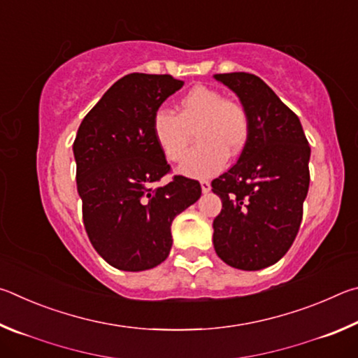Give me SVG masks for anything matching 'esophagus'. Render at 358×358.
I'll list each match as a JSON object with an SVG mask.
<instances>
[{
	"label": "esophagus",
	"instance_id": "obj_1",
	"mask_svg": "<svg viewBox=\"0 0 358 358\" xmlns=\"http://www.w3.org/2000/svg\"><path fill=\"white\" fill-rule=\"evenodd\" d=\"M201 187H202V192L203 194H207V192L211 191V185H210V181H207V180H202L201 181Z\"/></svg>",
	"mask_w": 358,
	"mask_h": 358
}]
</instances>
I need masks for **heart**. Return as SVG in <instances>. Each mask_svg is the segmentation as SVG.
Segmentation results:
<instances>
[{
  "mask_svg": "<svg viewBox=\"0 0 358 358\" xmlns=\"http://www.w3.org/2000/svg\"><path fill=\"white\" fill-rule=\"evenodd\" d=\"M151 131L157 147L169 161L183 159L192 141L199 143L185 158L178 172L191 178H208L222 171L227 155H238L250 138V117L237 101L224 99L215 88L197 87L181 96L177 115L159 108L153 115Z\"/></svg>",
  "mask_w": 358,
  "mask_h": 358,
  "instance_id": "1",
  "label": "heart"
}]
</instances>
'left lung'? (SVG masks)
I'll use <instances>...</instances> for the list:
<instances>
[{"label": "left lung", "instance_id": "obj_1", "mask_svg": "<svg viewBox=\"0 0 358 358\" xmlns=\"http://www.w3.org/2000/svg\"><path fill=\"white\" fill-rule=\"evenodd\" d=\"M238 96L250 117V138L237 164L211 181L222 201L213 221L217 256L238 270H262L289 251L300 229L310 156L301 123L257 76L215 74Z\"/></svg>", "mask_w": 358, "mask_h": 358}]
</instances>
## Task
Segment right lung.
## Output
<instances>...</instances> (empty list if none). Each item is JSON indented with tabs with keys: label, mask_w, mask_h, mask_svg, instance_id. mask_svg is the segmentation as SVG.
<instances>
[{
	"label": "right lung",
	"mask_w": 358,
	"mask_h": 358,
	"mask_svg": "<svg viewBox=\"0 0 358 358\" xmlns=\"http://www.w3.org/2000/svg\"><path fill=\"white\" fill-rule=\"evenodd\" d=\"M183 87L172 76L128 74L107 90L77 131V191L88 238L107 264L143 271L167 259L173 217L196 203L199 181L173 177L151 131L153 115Z\"/></svg>",
	"instance_id": "obj_1"
}]
</instances>
